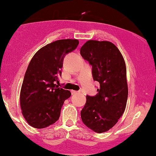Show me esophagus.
<instances>
[{
	"mask_svg": "<svg viewBox=\"0 0 156 156\" xmlns=\"http://www.w3.org/2000/svg\"><path fill=\"white\" fill-rule=\"evenodd\" d=\"M71 93H72L73 95V94H76L78 93V91H74V90H72V91H71Z\"/></svg>",
	"mask_w": 156,
	"mask_h": 156,
	"instance_id": "obj_1",
	"label": "esophagus"
}]
</instances>
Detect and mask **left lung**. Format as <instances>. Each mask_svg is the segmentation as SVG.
<instances>
[{"label":"left lung","instance_id":"8db88e82","mask_svg":"<svg viewBox=\"0 0 156 156\" xmlns=\"http://www.w3.org/2000/svg\"><path fill=\"white\" fill-rule=\"evenodd\" d=\"M80 52L92 66L93 79L100 86L95 96H86L80 111L82 121L94 132H105L116 124L126 106L125 61L119 48L109 41H88Z\"/></svg>","mask_w":156,"mask_h":156}]
</instances>
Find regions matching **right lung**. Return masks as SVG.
Wrapping results in <instances>:
<instances>
[{"mask_svg": "<svg viewBox=\"0 0 156 156\" xmlns=\"http://www.w3.org/2000/svg\"><path fill=\"white\" fill-rule=\"evenodd\" d=\"M78 44L76 39L56 41L41 48L32 58L20 91L22 115L31 126L46 128L59 119L63 103L71 93L55 83L62 75L65 55Z\"/></svg>", "mask_w": 156, "mask_h": 156, "instance_id": "right-lung-1", "label": "right lung"}]
</instances>
